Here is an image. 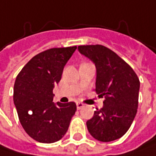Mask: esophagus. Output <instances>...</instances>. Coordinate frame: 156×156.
Returning a JSON list of instances; mask_svg holds the SVG:
<instances>
[{"label": "esophagus", "instance_id": "1", "mask_svg": "<svg viewBox=\"0 0 156 156\" xmlns=\"http://www.w3.org/2000/svg\"><path fill=\"white\" fill-rule=\"evenodd\" d=\"M83 103H81V102H77V104H76V106H77V109L79 110V109H81V108H83Z\"/></svg>", "mask_w": 156, "mask_h": 156}]
</instances>
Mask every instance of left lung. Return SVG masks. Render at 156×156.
<instances>
[{
    "instance_id": "left-lung-1",
    "label": "left lung",
    "mask_w": 156,
    "mask_h": 156,
    "mask_svg": "<svg viewBox=\"0 0 156 156\" xmlns=\"http://www.w3.org/2000/svg\"><path fill=\"white\" fill-rule=\"evenodd\" d=\"M81 54L96 66L95 90L105 98L104 106L87 121L90 135L109 142L122 138L130 127L139 105V83L134 70L115 52L103 45L78 46Z\"/></svg>"
}]
</instances>
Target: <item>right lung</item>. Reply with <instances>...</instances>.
Here are the masks:
<instances>
[{"instance_id": "right-lung-1", "label": "right lung", "mask_w": 156, "mask_h": 156, "mask_svg": "<svg viewBox=\"0 0 156 156\" xmlns=\"http://www.w3.org/2000/svg\"><path fill=\"white\" fill-rule=\"evenodd\" d=\"M76 46L52 48L34 56L17 74L13 100L19 122L28 135L41 143H54L66 133L76 104L53 101V88Z\"/></svg>"}]
</instances>
